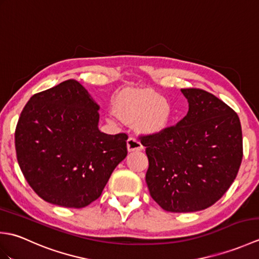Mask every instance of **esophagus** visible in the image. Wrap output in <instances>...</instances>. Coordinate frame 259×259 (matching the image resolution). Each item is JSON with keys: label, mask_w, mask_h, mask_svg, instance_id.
Returning <instances> with one entry per match:
<instances>
[{"label": "esophagus", "mask_w": 259, "mask_h": 259, "mask_svg": "<svg viewBox=\"0 0 259 259\" xmlns=\"http://www.w3.org/2000/svg\"><path fill=\"white\" fill-rule=\"evenodd\" d=\"M142 148H144V147H142L141 142L138 139L130 137V138L126 140V149H128L129 152L140 151V150H142Z\"/></svg>", "instance_id": "esophagus-1"}]
</instances>
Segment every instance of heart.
I'll return each instance as SVG.
<instances>
[{"label": "heart", "instance_id": "1", "mask_svg": "<svg viewBox=\"0 0 259 259\" xmlns=\"http://www.w3.org/2000/svg\"><path fill=\"white\" fill-rule=\"evenodd\" d=\"M114 112H110V122L122 119L136 122L142 134L158 135L168 128L172 110L169 102L151 89H128L120 93L114 101Z\"/></svg>", "mask_w": 259, "mask_h": 259}]
</instances>
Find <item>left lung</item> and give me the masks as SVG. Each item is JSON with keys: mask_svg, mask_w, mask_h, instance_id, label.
Returning a JSON list of instances; mask_svg holds the SVG:
<instances>
[{"mask_svg": "<svg viewBox=\"0 0 259 259\" xmlns=\"http://www.w3.org/2000/svg\"><path fill=\"white\" fill-rule=\"evenodd\" d=\"M188 112L161 134L142 137L149 168L146 183L171 212L202 210L219 200L238 174L243 136L237 113L211 93L181 89Z\"/></svg>", "mask_w": 259, "mask_h": 259, "instance_id": "8db88e82", "label": "left lung"}]
</instances>
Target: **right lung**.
Instances as JSON below:
<instances>
[{
    "label": "right lung",
    "mask_w": 259,
    "mask_h": 259,
    "mask_svg": "<svg viewBox=\"0 0 259 259\" xmlns=\"http://www.w3.org/2000/svg\"><path fill=\"white\" fill-rule=\"evenodd\" d=\"M99 109L76 80L36 93L25 104L15 129L16 157L43 200L67 208L88 206L126 157L128 136L101 133Z\"/></svg>",
    "instance_id": "obj_1"
}]
</instances>
